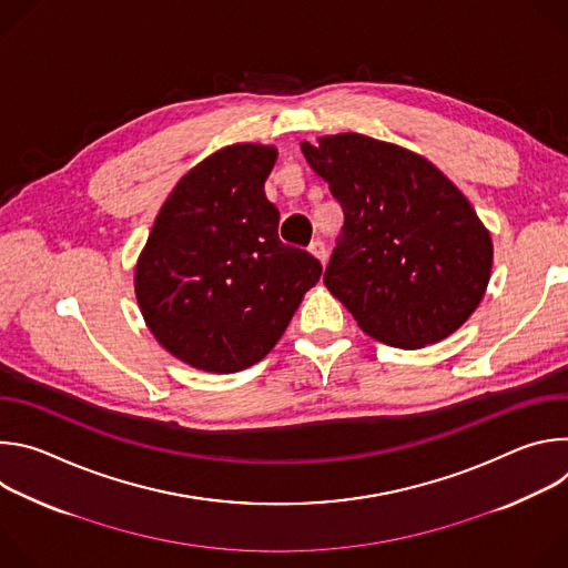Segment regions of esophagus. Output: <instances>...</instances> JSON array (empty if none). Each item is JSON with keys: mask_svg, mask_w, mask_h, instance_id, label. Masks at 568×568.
<instances>
[{"mask_svg": "<svg viewBox=\"0 0 568 568\" xmlns=\"http://www.w3.org/2000/svg\"><path fill=\"white\" fill-rule=\"evenodd\" d=\"M307 250H310V254H312V256H316V258H318V263H321V265H326V258H328L326 242L316 237V240H312V242H310V247H307Z\"/></svg>", "mask_w": 568, "mask_h": 568, "instance_id": "obj_1", "label": "esophagus"}]
</instances>
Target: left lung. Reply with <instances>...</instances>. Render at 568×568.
Returning <instances> with one entry per match:
<instances>
[{"mask_svg":"<svg viewBox=\"0 0 568 568\" xmlns=\"http://www.w3.org/2000/svg\"><path fill=\"white\" fill-rule=\"evenodd\" d=\"M344 224L326 287L359 328L397 348L458 331L493 270V240L465 195L416 152L346 132L303 143Z\"/></svg>","mask_w":568,"mask_h":568,"instance_id":"1","label":"left lung"}]
</instances>
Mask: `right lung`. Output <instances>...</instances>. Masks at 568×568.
<instances>
[{
    "instance_id": "1",
    "label": "right lung",
    "mask_w": 568,
    "mask_h": 568,
    "mask_svg": "<svg viewBox=\"0 0 568 568\" xmlns=\"http://www.w3.org/2000/svg\"><path fill=\"white\" fill-rule=\"evenodd\" d=\"M276 150L222 148L186 173L161 206L134 287L148 328L182 362L235 373L281 339L321 263L278 237L265 195Z\"/></svg>"
}]
</instances>
